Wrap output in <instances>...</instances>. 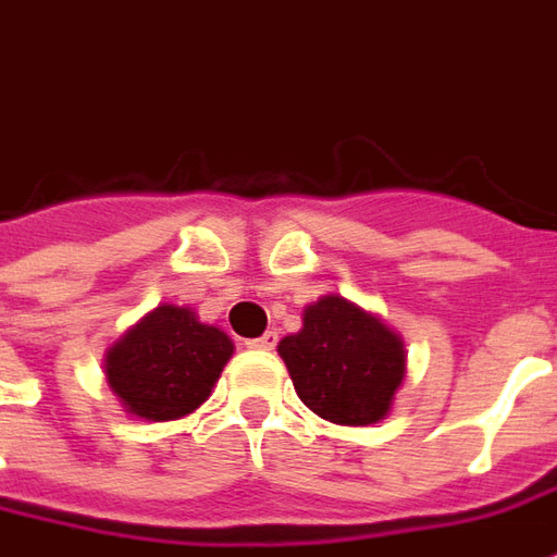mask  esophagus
Returning a JSON list of instances; mask_svg holds the SVG:
<instances>
[{
	"mask_svg": "<svg viewBox=\"0 0 557 557\" xmlns=\"http://www.w3.org/2000/svg\"><path fill=\"white\" fill-rule=\"evenodd\" d=\"M247 346H250V349H262V352H268V349H274V346H277V332H265L262 337H252V341H247Z\"/></svg>",
	"mask_w": 557,
	"mask_h": 557,
	"instance_id": "1",
	"label": "esophagus"
}]
</instances>
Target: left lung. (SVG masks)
<instances>
[{"instance_id":"obj_1","label":"left lung","mask_w":557,"mask_h":557,"mask_svg":"<svg viewBox=\"0 0 557 557\" xmlns=\"http://www.w3.org/2000/svg\"><path fill=\"white\" fill-rule=\"evenodd\" d=\"M298 398L334 425H371L392 410L407 373L404 341L344 295L305 307L301 332L277 346Z\"/></svg>"}]
</instances>
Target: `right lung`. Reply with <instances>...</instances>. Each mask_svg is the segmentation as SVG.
<instances>
[{"mask_svg": "<svg viewBox=\"0 0 557 557\" xmlns=\"http://www.w3.org/2000/svg\"><path fill=\"white\" fill-rule=\"evenodd\" d=\"M235 344L189 307L159 305L104 356V376L126 413L169 422L211 398Z\"/></svg>", "mask_w": 557, "mask_h": 557, "instance_id": "right-lung-1", "label": "right lung"}]
</instances>
